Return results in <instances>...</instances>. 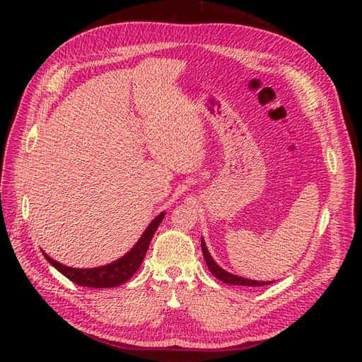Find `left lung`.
Listing matches in <instances>:
<instances>
[{"mask_svg":"<svg viewBox=\"0 0 362 362\" xmlns=\"http://www.w3.org/2000/svg\"><path fill=\"white\" fill-rule=\"evenodd\" d=\"M201 247H202V254L205 258V262L208 269L213 273V275L225 284H233V286H246V287H262V286H269L273 281L267 282V281H252L247 278H242V276H237L233 275V273H229L226 270H223L221 266H217V262L213 259V257L210 255V252H208L204 238L201 240Z\"/></svg>","mask_w":362,"mask_h":362,"instance_id":"left-lung-1","label":"left lung"}]
</instances>
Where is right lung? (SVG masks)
<instances>
[{
  "mask_svg": "<svg viewBox=\"0 0 362 362\" xmlns=\"http://www.w3.org/2000/svg\"><path fill=\"white\" fill-rule=\"evenodd\" d=\"M164 214L166 213L158 214L154 221L148 225L145 233L141 234V237L139 238V242L134 245L133 249L127 252L122 258L116 259L115 262H110V264L95 267V269H74V267L60 264L59 261L49 258L45 252H43V257H45L49 264L52 267H56L62 275H64L72 282L78 284L81 287H90V288L117 287L120 284L127 282L139 270L141 261H144L151 240L154 237L158 225L164 218Z\"/></svg>",
  "mask_w": 362,
  "mask_h": 362,
  "instance_id": "add662e5",
  "label": "right lung"
}]
</instances>
